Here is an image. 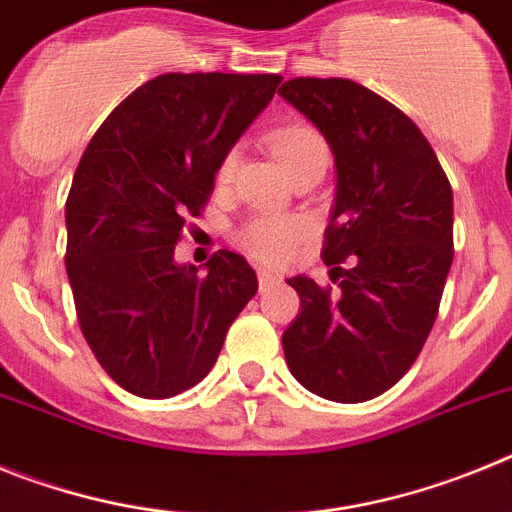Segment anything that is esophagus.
Listing matches in <instances>:
<instances>
[{
    "label": "esophagus",
    "instance_id": "34e87169",
    "mask_svg": "<svg viewBox=\"0 0 512 512\" xmlns=\"http://www.w3.org/2000/svg\"><path fill=\"white\" fill-rule=\"evenodd\" d=\"M279 282V274H274V271L269 269H259V287L266 289L271 287V284H277Z\"/></svg>",
    "mask_w": 512,
    "mask_h": 512
}]
</instances>
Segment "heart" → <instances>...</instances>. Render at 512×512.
<instances>
[{
  "mask_svg": "<svg viewBox=\"0 0 512 512\" xmlns=\"http://www.w3.org/2000/svg\"><path fill=\"white\" fill-rule=\"evenodd\" d=\"M269 148L292 179L307 169H325L330 148L312 125L295 122L269 135ZM235 174V153L228 151L217 164V184H228ZM307 223L302 217H256L238 230V246L261 264H282L297 243L305 238Z\"/></svg>",
  "mask_w": 512,
  "mask_h": 512,
  "instance_id": "obj_1",
  "label": "heart"
}]
</instances>
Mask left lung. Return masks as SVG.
Instances as JSON below:
<instances>
[{
  "label": "left lung",
  "instance_id": "left-lung-1",
  "mask_svg": "<svg viewBox=\"0 0 512 512\" xmlns=\"http://www.w3.org/2000/svg\"><path fill=\"white\" fill-rule=\"evenodd\" d=\"M279 94L325 135L338 171L323 238L338 289L289 279L302 307L284 330V359L305 390L366 402L400 382L436 323L454 194L418 125L372 89L300 76Z\"/></svg>",
  "mask_w": 512,
  "mask_h": 512
}]
</instances>
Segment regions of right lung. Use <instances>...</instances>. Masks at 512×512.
<instances>
[{
    "label": "right lung",
    "instance_id": "right-lung-1",
    "mask_svg": "<svg viewBox=\"0 0 512 512\" xmlns=\"http://www.w3.org/2000/svg\"><path fill=\"white\" fill-rule=\"evenodd\" d=\"M279 74H161L122 99L76 166L66 274L102 369L130 395L164 400L207 377L259 282L220 248L207 274L176 266L220 158L277 92Z\"/></svg>",
    "mask_w": 512,
    "mask_h": 512
}]
</instances>
